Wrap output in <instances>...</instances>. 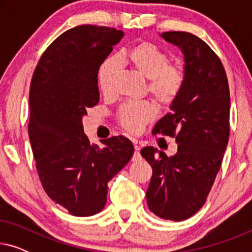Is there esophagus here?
<instances>
[{
    "instance_id": "1",
    "label": "esophagus",
    "mask_w": 252,
    "mask_h": 252,
    "mask_svg": "<svg viewBox=\"0 0 252 252\" xmlns=\"http://www.w3.org/2000/svg\"><path fill=\"white\" fill-rule=\"evenodd\" d=\"M134 149H135V153H134V155H133V157H132V160H133V161H136V160L141 159V155H140V147L137 146V144H135V146H134Z\"/></svg>"
}]
</instances>
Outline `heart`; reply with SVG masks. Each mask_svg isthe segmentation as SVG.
<instances>
[{"mask_svg": "<svg viewBox=\"0 0 252 252\" xmlns=\"http://www.w3.org/2000/svg\"><path fill=\"white\" fill-rule=\"evenodd\" d=\"M170 56L163 49L149 41L134 44L118 55L117 60L109 58L98 70V87L104 95L113 91L119 63L127 64L143 78L149 79L148 91L160 104L170 105L180 94L185 84V70L179 63H170ZM157 115L154 103L129 102L119 109L118 120L124 129L139 133L143 126Z\"/></svg>", "mask_w": 252, "mask_h": 252, "instance_id": "heart-1", "label": "heart"}]
</instances>
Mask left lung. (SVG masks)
Masks as SVG:
<instances>
[{
    "instance_id": "1",
    "label": "left lung",
    "mask_w": 252,
    "mask_h": 252,
    "mask_svg": "<svg viewBox=\"0 0 252 252\" xmlns=\"http://www.w3.org/2000/svg\"><path fill=\"white\" fill-rule=\"evenodd\" d=\"M160 36L184 54L185 84L153 133L175 137L178 151L167 157L146 147L141 155L153 167L149 210L161 219L181 221L204 205L221 166L229 137V87L221 61L204 41L177 31Z\"/></svg>"
}]
</instances>
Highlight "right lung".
Returning a JSON list of instances; mask_svg holds the SVG:
<instances>
[{"instance_id":"obj_1","label":"right lung","mask_w":252,"mask_h":252,"mask_svg":"<svg viewBox=\"0 0 252 252\" xmlns=\"http://www.w3.org/2000/svg\"><path fill=\"white\" fill-rule=\"evenodd\" d=\"M123 31L81 25L61 34L41 56L30 88L29 136L47 195L77 217L102 211L108 182L133 156L125 136L91 144L82 117L99 101V66Z\"/></svg>"}]
</instances>
